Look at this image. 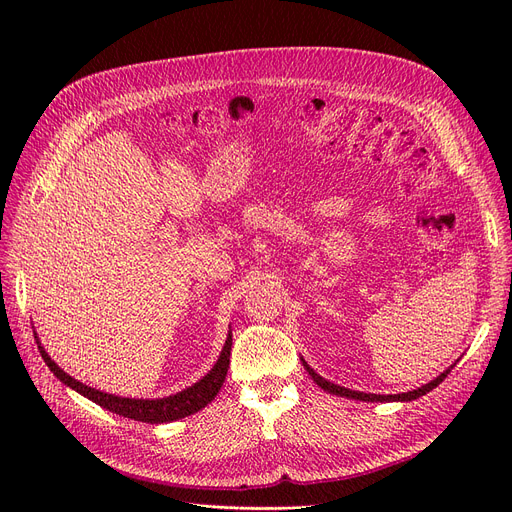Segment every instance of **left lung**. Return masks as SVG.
<instances>
[{
  "label": "left lung",
  "mask_w": 512,
  "mask_h": 512,
  "mask_svg": "<svg viewBox=\"0 0 512 512\" xmlns=\"http://www.w3.org/2000/svg\"><path fill=\"white\" fill-rule=\"evenodd\" d=\"M303 365H305V369L309 371V375L313 378V382L319 386V388H324L326 392H330V394H338V396H346V398H355V400H365V402H394V400H400V402H407V400H415V398H419V396H423V394H427L429 390H434L438 384H442L444 382V378L446 375L450 373V369H446L444 373H440L438 378L434 380V382H429V384H425V386H421V388H417V390H413V392H405V394H365V392H357V390H348V388H342V386H338V384H332V382H328V380H324L321 378L319 373H315L305 361H303Z\"/></svg>",
  "instance_id": "left-lung-1"
}]
</instances>
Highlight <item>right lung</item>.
<instances>
[{"mask_svg": "<svg viewBox=\"0 0 512 512\" xmlns=\"http://www.w3.org/2000/svg\"><path fill=\"white\" fill-rule=\"evenodd\" d=\"M230 351H232V336L228 334V340L222 348V355H220L218 363H215L213 369L195 386L186 388V390H182L174 396H168V398L139 400V398H120V396H114V394H105V392H99L95 388H89L85 384L76 382L74 378H70L66 371H62L56 363L51 361V357L43 351V346H39V353H41L45 365L53 371V375H56L60 382H64L72 390L87 396L89 400L95 402V405H99L107 411H112V413L122 415V417H128V419H134V421H145V423L176 421V419L188 417V415L201 411L203 407H207L209 402L215 398V394L220 392V388L226 380L228 365H230Z\"/></svg>", "mask_w": 512, "mask_h": 512, "instance_id": "obj_1", "label": "right lung"}]
</instances>
